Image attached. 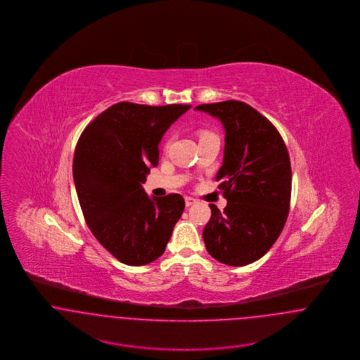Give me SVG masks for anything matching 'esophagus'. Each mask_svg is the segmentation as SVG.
<instances>
[{"label": "esophagus", "mask_w": 360, "mask_h": 360, "mask_svg": "<svg viewBox=\"0 0 360 360\" xmlns=\"http://www.w3.org/2000/svg\"><path fill=\"white\" fill-rule=\"evenodd\" d=\"M197 201L194 200V198H191V197H185V204H186V206H191L194 205Z\"/></svg>", "instance_id": "34e87169"}]
</instances>
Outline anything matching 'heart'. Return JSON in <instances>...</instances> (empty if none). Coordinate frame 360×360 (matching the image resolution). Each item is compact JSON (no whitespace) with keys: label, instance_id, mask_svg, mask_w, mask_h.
Instances as JSON below:
<instances>
[{"label":"heart","instance_id":"1","mask_svg":"<svg viewBox=\"0 0 360 360\" xmlns=\"http://www.w3.org/2000/svg\"><path fill=\"white\" fill-rule=\"evenodd\" d=\"M209 136H214V135H213V134H210V132H202V134H201V139Z\"/></svg>","mask_w":360,"mask_h":360}]
</instances>
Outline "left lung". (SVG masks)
Wrapping results in <instances>:
<instances>
[{
	"label": "left lung",
	"instance_id": "left-lung-1",
	"mask_svg": "<svg viewBox=\"0 0 360 360\" xmlns=\"http://www.w3.org/2000/svg\"><path fill=\"white\" fill-rule=\"evenodd\" d=\"M195 110L219 119L225 131L221 181L228 204H210L202 232L207 252L228 266L263 257L281 235L290 206V158L274 125L241 101L204 103Z\"/></svg>",
	"mask_w": 360,
	"mask_h": 360
}]
</instances>
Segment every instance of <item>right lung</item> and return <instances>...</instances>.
<instances>
[{
	"instance_id": "1",
	"label": "right lung",
	"mask_w": 360,
	"mask_h": 360,
	"mask_svg": "<svg viewBox=\"0 0 360 360\" xmlns=\"http://www.w3.org/2000/svg\"><path fill=\"white\" fill-rule=\"evenodd\" d=\"M190 108L116 103L77 143L72 176L86 223L124 264L144 266L160 257L184 213L181 194L148 197L141 184L158 166L165 132Z\"/></svg>"
}]
</instances>
